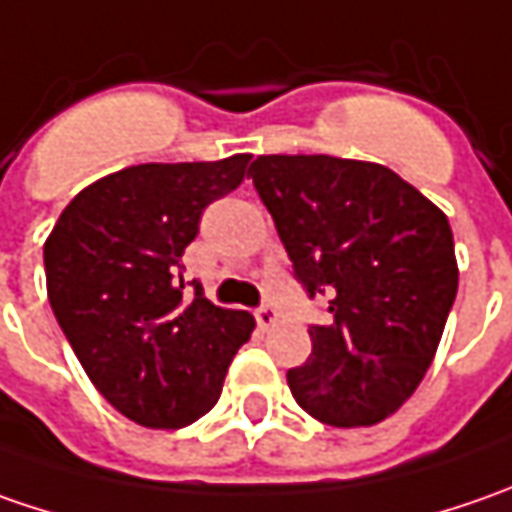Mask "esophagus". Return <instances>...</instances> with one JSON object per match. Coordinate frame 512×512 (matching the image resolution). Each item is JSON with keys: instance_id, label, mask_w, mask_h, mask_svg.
Wrapping results in <instances>:
<instances>
[{"instance_id": "obj_1", "label": "esophagus", "mask_w": 512, "mask_h": 512, "mask_svg": "<svg viewBox=\"0 0 512 512\" xmlns=\"http://www.w3.org/2000/svg\"><path fill=\"white\" fill-rule=\"evenodd\" d=\"M256 322H259V327H273L276 322H279V313H276V307L273 305H262L259 310H256Z\"/></svg>"}]
</instances>
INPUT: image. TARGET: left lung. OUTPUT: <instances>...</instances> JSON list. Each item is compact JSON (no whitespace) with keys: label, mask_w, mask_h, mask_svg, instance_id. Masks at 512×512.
Returning <instances> with one entry per match:
<instances>
[{"label":"left lung","mask_w":512,"mask_h":512,"mask_svg":"<svg viewBox=\"0 0 512 512\" xmlns=\"http://www.w3.org/2000/svg\"><path fill=\"white\" fill-rule=\"evenodd\" d=\"M247 176L296 279L333 313L287 370L293 399L330 427L384 422L424 379L459 290L447 216L376 162L273 153Z\"/></svg>","instance_id":"left-lung-1"}]
</instances>
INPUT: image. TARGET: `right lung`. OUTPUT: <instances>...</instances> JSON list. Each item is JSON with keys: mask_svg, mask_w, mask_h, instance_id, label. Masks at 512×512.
Here are the masks:
<instances>
[{"mask_svg": "<svg viewBox=\"0 0 512 512\" xmlns=\"http://www.w3.org/2000/svg\"><path fill=\"white\" fill-rule=\"evenodd\" d=\"M250 153L133 165L73 196L45 242L53 316L88 379L130 422L179 430L219 402L253 316L182 279L202 210L242 185Z\"/></svg>", "mask_w": 512, "mask_h": 512, "instance_id": "add662e5", "label": "right lung"}]
</instances>
